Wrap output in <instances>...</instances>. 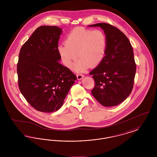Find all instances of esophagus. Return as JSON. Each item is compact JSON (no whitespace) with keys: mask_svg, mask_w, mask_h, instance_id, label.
I'll return each mask as SVG.
<instances>
[{"mask_svg":"<svg viewBox=\"0 0 157 157\" xmlns=\"http://www.w3.org/2000/svg\"><path fill=\"white\" fill-rule=\"evenodd\" d=\"M83 76H83V75H82V74H77V79L78 80H81V79H82Z\"/></svg>","mask_w":157,"mask_h":157,"instance_id":"34e87169","label":"esophagus"}]
</instances>
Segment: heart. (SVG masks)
I'll use <instances>...</instances> for the list:
<instances>
[{
  "label": "heart",
  "mask_w": 157,
  "mask_h": 157,
  "mask_svg": "<svg viewBox=\"0 0 157 157\" xmlns=\"http://www.w3.org/2000/svg\"><path fill=\"white\" fill-rule=\"evenodd\" d=\"M107 37L103 30H91L78 27L67 34L65 44L58 46V51L66 66L70 67L77 58H80L74 69L85 71L89 66L95 67L104 58Z\"/></svg>",
  "instance_id": "obj_1"
}]
</instances>
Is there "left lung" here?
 <instances>
[{
  "label": "left lung",
  "mask_w": 157,
  "mask_h": 157,
  "mask_svg": "<svg viewBox=\"0 0 157 157\" xmlns=\"http://www.w3.org/2000/svg\"><path fill=\"white\" fill-rule=\"evenodd\" d=\"M90 26H100L107 37L105 56L90 73L95 83L91 93L105 107L117 106L128 97L133 88L136 63L132 45L122 32L109 23Z\"/></svg>",
  "instance_id": "8db88e82"
}]
</instances>
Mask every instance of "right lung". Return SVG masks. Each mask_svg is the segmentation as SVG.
I'll list each match as a JSON object with an SVG mask.
<instances>
[{
	"instance_id": "obj_1",
	"label": "right lung",
	"mask_w": 157,
	"mask_h": 157,
	"mask_svg": "<svg viewBox=\"0 0 157 157\" xmlns=\"http://www.w3.org/2000/svg\"><path fill=\"white\" fill-rule=\"evenodd\" d=\"M62 29L42 26L23 45L17 64L18 86L23 96L36 110L56 111L77 78L59 62L58 40Z\"/></svg>"
}]
</instances>
